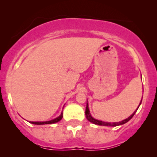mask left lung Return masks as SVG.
<instances>
[{
  "label": "left lung",
  "mask_w": 157,
  "mask_h": 157,
  "mask_svg": "<svg viewBox=\"0 0 157 157\" xmlns=\"http://www.w3.org/2000/svg\"><path fill=\"white\" fill-rule=\"evenodd\" d=\"M142 100L140 102V105H139L138 108L136 109V110L134 111V112L132 113V114L131 115V116H129L128 117L127 119H125V120H122V121L120 122H103V121H101V120H96V119H94V117H92V116L91 115V113H90V111H89V104H86V119H87L88 120H89V122H92L93 124H95V125H102V126H113V127H114V126H118V125H123V124L126 123V122H128L129 121V120H131V118L134 117V115L135 114V113L136 112V111H137V109H139V107H140V105H141V102H142ZM88 102V101H87Z\"/></svg>",
  "instance_id": "1"
}]
</instances>
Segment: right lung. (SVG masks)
Masks as SVG:
<instances>
[{
    "mask_svg": "<svg viewBox=\"0 0 157 157\" xmlns=\"http://www.w3.org/2000/svg\"><path fill=\"white\" fill-rule=\"evenodd\" d=\"M63 111L61 112L60 115L59 117H56L55 119H54V120H49V121H46V122H31L30 121L29 122L32 124H35V125H46V124H54V123H56V122L60 121L61 120H62L63 118Z\"/></svg>",
    "mask_w": 157,
    "mask_h": 157,
    "instance_id": "obj_1",
    "label": "right lung"
}]
</instances>
